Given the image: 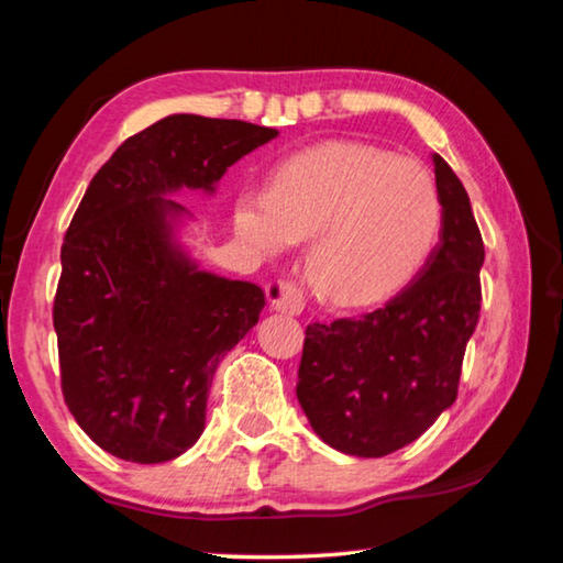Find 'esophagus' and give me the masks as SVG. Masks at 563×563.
<instances>
[{"mask_svg":"<svg viewBox=\"0 0 563 563\" xmlns=\"http://www.w3.org/2000/svg\"><path fill=\"white\" fill-rule=\"evenodd\" d=\"M268 302L275 312H285V316H300L305 308L300 288H295L288 280H271L268 288Z\"/></svg>","mask_w":563,"mask_h":563,"instance_id":"1","label":"esophagus"}]
</instances>
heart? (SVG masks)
Instances as JSON below:
<instances>
[{
    "label": "heart",
    "mask_w": 563,
    "mask_h": 563,
    "mask_svg": "<svg viewBox=\"0 0 563 563\" xmlns=\"http://www.w3.org/2000/svg\"><path fill=\"white\" fill-rule=\"evenodd\" d=\"M233 225L263 255L310 238L305 271L312 288L330 302L367 305L402 288L430 258L442 198L417 161L332 141L280 161L271 188H243Z\"/></svg>",
    "instance_id": "obj_1"
}]
</instances>
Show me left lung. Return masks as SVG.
<instances>
[{
    "instance_id": "obj_1",
    "label": "left lung",
    "mask_w": 563,
    "mask_h": 563,
    "mask_svg": "<svg viewBox=\"0 0 563 563\" xmlns=\"http://www.w3.org/2000/svg\"><path fill=\"white\" fill-rule=\"evenodd\" d=\"M432 164L442 231L412 283L373 312L305 330L298 402L320 440L352 456L402 450L454 405L479 322L482 233L462 180L440 154Z\"/></svg>"
}]
</instances>
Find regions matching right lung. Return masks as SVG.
Masks as SVG:
<instances>
[{"instance_id":"right-lung-1","label":"right lung","mask_w":563,"mask_h":563,"mask_svg":"<svg viewBox=\"0 0 563 563\" xmlns=\"http://www.w3.org/2000/svg\"><path fill=\"white\" fill-rule=\"evenodd\" d=\"M275 136L174 113L91 178L62 245L54 330L64 402L103 452L158 464L201 437L218 362L258 322L265 295L198 268L178 241L190 213L168 196H213L235 161Z\"/></svg>"}]
</instances>
